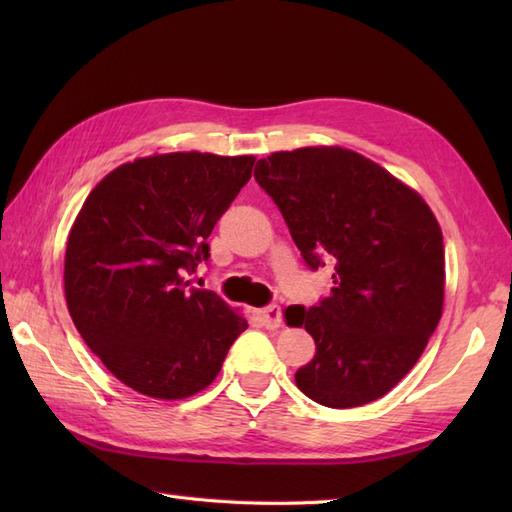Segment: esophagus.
<instances>
[{"label":"esophagus","mask_w":512,"mask_h":512,"mask_svg":"<svg viewBox=\"0 0 512 512\" xmlns=\"http://www.w3.org/2000/svg\"><path fill=\"white\" fill-rule=\"evenodd\" d=\"M281 317H284V312H281L279 306H268L264 310H259V319L266 325L268 330H275L281 325Z\"/></svg>","instance_id":"34e87169"}]
</instances>
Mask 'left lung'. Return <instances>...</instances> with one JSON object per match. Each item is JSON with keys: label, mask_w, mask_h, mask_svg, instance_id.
<instances>
[{"label": "left lung", "mask_w": 512, "mask_h": 512, "mask_svg": "<svg viewBox=\"0 0 512 512\" xmlns=\"http://www.w3.org/2000/svg\"><path fill=\"white\" fill-rule=\"evenodd\" d=\"M255 180L310 270L334 266L330 297L286 310L288 325H306L317 343L297 369V387L332 409L385 396L418 363L442 317L436 215L389 171L341 147L277 151L257 160Z\"/></svg>", "instance_id": "left-lung-1"}]
</instances>
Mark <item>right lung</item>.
Wrapping results in <instances>:
<instances>
[{
    "mask_svg": "<svg viewBox=\"0 0 512 512\" xmlns=\"http://www.w3.org/2000/svg\"><path fill=\"white\" fill-rule=\"evenodd\" d=\"M253 156L178 151L105 176L65 248L76 330L138 394L180 400L209 387L248 323L187 275L211 257L213 226L250 180Z\"/></svg>",
    "mask_w": 512,
    "mask_h": 512,
    "instance_id": "right-lung-1",
    "label": "right lung"
}]
</instances>
